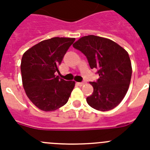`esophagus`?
<instances>
[{"label":"esophagus","instance_id":"1","mask_svg":"<svg viewBox=\"0 0 150 150\" xmlns=\"http://www.w3.org/2000/svg\"><path fill=\"white\" fill-rule=\"evenodd\" d=\"M85 81H82V82H78V85H79V86H82L83 85H85Z\"/></svg>","mask_w":150,"mask_h":150}]
</instances>
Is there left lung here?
<instances>
[{
    "label": "left lung",
    "instance_id": "left-lung-1",
    "mask_svg": "<svg viewBox=\"0 0 150 150\" xmlns=\"http://www.w3.org/2000/svg\"><path fill=\"white\" fill-rule=\"evenodd\" d=\"M73 47L86 56L91 69H97L99 79L90 82L92 94L86 99L94 109L112 110L124 99L129 88L132 66L127 52L117 43L100 36H83Z\"/></svg>",
    "mask_w": 150,
    "mask_h": 150
}]
</instances>
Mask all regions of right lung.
Wrapping results in <instances>:
<instances>
[{
    "mask_svg": "<svg viewBox=\"0 0 150 150\" xmlns=\"http://www.w3.org/2000/svg\"><path fill=\"white\" fill-rule=\"evenodd\" d=\"M75 38L54 37L39 42L23 55V88L33 104L44 111H53L69 100L75 81L56 76L58 67Z\"/></svg>",
    "mask_w": 150,
    "mask_h": 150,
    "instance_id": "1",
    "label": "right lung"
}]
</instances>
